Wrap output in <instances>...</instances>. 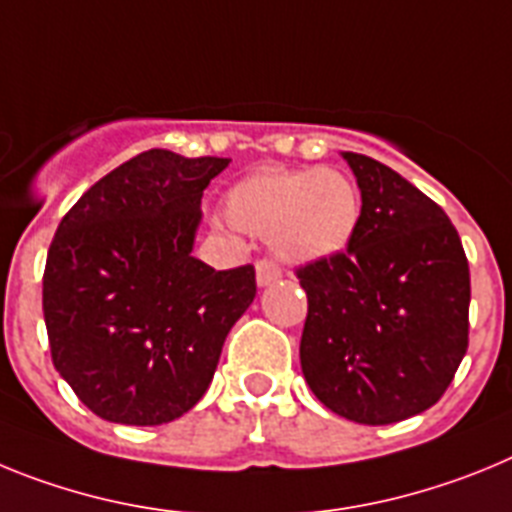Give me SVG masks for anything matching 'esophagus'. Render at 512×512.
I'll list each match as a JSON object with an SVG mask.
<instances>
[{"instance_id":"1","label":"esophagus","mask_w":512,"mask_h":512,"mask_svg":"<svg viewBox=\"0 0 512 512\" xmlns=\"http://www.w3.org/2000/svg\"><path fill=\"white\" fill-rule=\"evenodd\" d=\"M281 278V265L275 260H268V257H262L260 262H257V283L260 286H270V283H275Z\"/></svg>"}]
</instances>
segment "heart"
Returning a JSON list of instances; mask_svg holds the SVG:
<instances>
[{"instance_id": "1", "label": "heart", "mask_w": 512, "mask_h": 512, "mask_svg": "<svg viewBox=\"0 0 512 512\" xmlns=\"http://www.w3.org/2000/svg\"><path fill=\"white\" fill-rule=\"evenodd\" d=\"M224 211L239 231L270 237L286 260L311 262L348 247L361 219V198L337 170L265 167L226 193Z\"/></svg>"}]
</instances>
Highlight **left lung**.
I'll list each match as a JSON object with an SVG mask.
<instances>
[{"mask_svg": "<svg viewBox=\"0 0 512 512\" xmlns=\"http://www.w3.org/2000/svg\"><path fill=\"white\" fill-rule=\"evenodd\" d=\"M361 219L342 252L296 268L306 291L301 371L335 415L391 425L433 407L469 348V260L441 206L345 151Z\"/></svg>", "mask_w": 512, "mask_h": 512, "instance_id": "obj_1", "label": "left lung"}]
</instances>
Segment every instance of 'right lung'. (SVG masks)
Wrapping results in <instances>:
<instances>
[{"instance_id":"add662e5","label":"right lung","mask_w":512,"mask_h":512,"mask_svg":"<svg viewBox=\"0 0 512 512\" xmlns=\"http://www.w3.org/2000/svg\"><path fill=\"white\" fill-rule=\"evenodd\" d=\"M229 159L149 149L66 211L43 270L51 361L79 402L121 425L172 422L206 394L255 268L195 260L203 190Z\"/></svg>"}]
</instances>
